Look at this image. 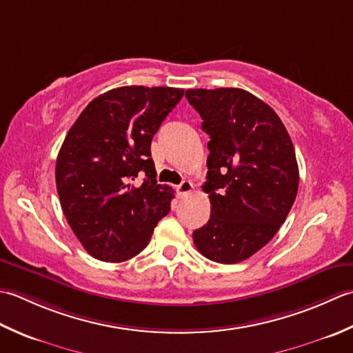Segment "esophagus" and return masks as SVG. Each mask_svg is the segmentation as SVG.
I'll use <instances>...</instances> for the list:
<instances>
[{"label":"esophagus","instance_id":"obj_1","mask_svg":"<svg viewBox=\"0 0 353 353\" xmlns=\"http://www.w3.org/2000/svg\"><path fill=\"white\" fill-rule=\"evenodd\" d=\"M192 190H193V184L189 181V179H184V181L178 185V193L181 198L189 195Z\"/></svg>","mask_w":353,"mask_h":353}]
</instances>
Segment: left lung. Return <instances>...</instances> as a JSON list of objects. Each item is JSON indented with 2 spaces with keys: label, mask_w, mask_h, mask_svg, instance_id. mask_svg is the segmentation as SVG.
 <instances>
[{
  "label": "left lung",
  "mask_w": 353,
  "mask_h": 353,
  "mask_svg": "<svg viewBox=\"0 0 353 353\" xmlns=\"http://www.w3.org/2000/svg\"><path fill=\"white\" fill-rule=\"evenodd\" d=\"M185 97L210 137L212 212L193 242L213 262H242L272 239L296 201V150L274 110L245 90H187Z\"/></svg>",
  "instance_id": "obj_1"
}]
</instances>
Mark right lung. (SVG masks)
Returning <instances> with one entry per match:
<instances>
[{"label":"right lung","mask_w":353,"mask_h":353,"mask_svg":"<svg viewBox=\"0 0 353 353\" xmlns=\"http://www.w3.org/2000/svg\"><path fill=\"white\" fill-rule=\"evenodd\" d=\"M184 96L169 86H120L77 117L56 160L68 225L88 253L125 262L145 250L174 192L157 183L150 141Z\"/></svg>","instance_id":"obj_1"}]
</instances>
